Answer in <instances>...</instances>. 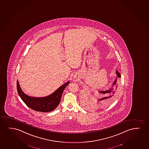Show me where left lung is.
Masks as SVG:
<instances>
[{"label": "left lung", "mask_w": 149, "mask_h": 149, "mask_svg": "<svg viewBox=\"0 0 149 149\" xmlns=\"http://www.w3.org/2000/svg\"><path fill=\"white\" fill-rule=\"evenodd\" d=\"M118 77H120V74L118 71L116 72ZM116 79L115 80L114 84L113 85L116 84ZM118 86H116L115 89H113L106 91H100V93L102 94V95L100 98L98 99V101L96 102V104H94L93 101L91 99V97L86 94L84 96V104L86 108H93L94 106L97 105L99 106H107L111 103V102L114 100L116 97V90Z\"/></svg>", "instance_id": "1"}]
</instances>
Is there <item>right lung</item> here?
<instances>
[{
    "mask_svg": "<svg viewBox=\"0 0 149 149\" xmlns=\"http://www.w3.org/2000/svg\"><path fill=\"white\" fill-rule=\"evenodd\" d=\"M69 84V81L66 82L53 94L43 98L31 97L25 94L21 89L18 80L17 81V89L23 101L31 109L37 111L50 112L55 109L58 105L63 90Z\"/></svg>",
    "mask_w": 149,
    "mask_h": 149,
    "instance_id": "right-lung-1",
    "label": "right lung"
}]
</instances>
